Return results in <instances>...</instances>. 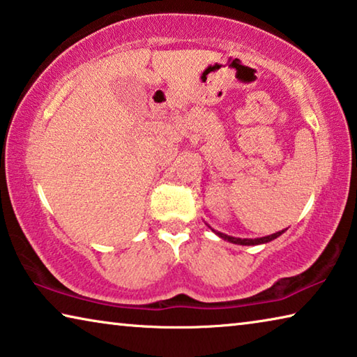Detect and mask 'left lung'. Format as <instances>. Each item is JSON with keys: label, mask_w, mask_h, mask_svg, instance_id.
Returning a JSON list of instances; mask_svg holds the SVG:
<instances>
[{"label": "left lung", "mask_w": 357, "mask_h": 357, "mask_svg": "<svg viewBox=\"0 0 357 357\" xmlns=\"http://www.w3.org/2000/svg\"><path fill=\"white\" fill-rule=\"evenodd\" d=\"M215 234H217L218 237H221V238H225V241H227V242H231V243H237V245H259V243H267V242H271V241H273V238H277V237H280L282 236V234L284 232V229L283 231H278V232H275V234H271V236H266V237H259V238H238V237H232V236H227V234H223V232H218V231H215V229H212Z\"/></svg>", "instance_id": "left-lung-1"}]
</instances>
